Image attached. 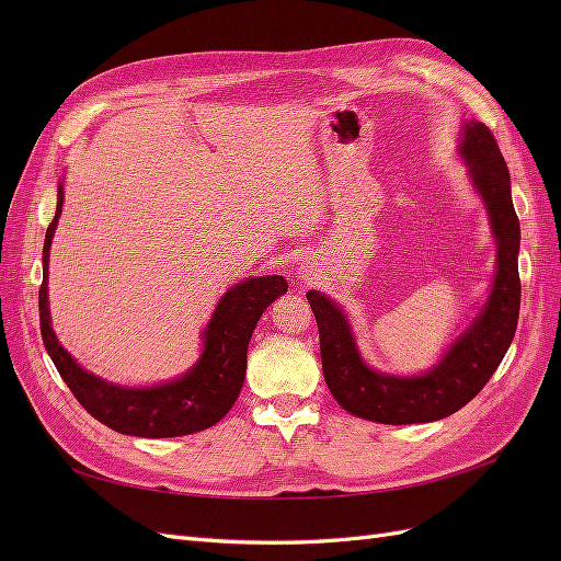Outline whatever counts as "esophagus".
Returning <instances> with one entry per match:
<instances>
[{"label":"esophagus","mask_w":561,"mask_h":561,"mask_svg":"<svg viewBox=\"0 0 561 561\" xmlns=\"http://www.w3.org/2000/svg\"><path fill=\"white\" fill-rule=\"evenodd\" d=\"M297 278H299V283H311V280L316 278V268H313V264H309V262H307V264H301V266H299V276H297Z\"/></svg>","instance_id":"34e87169"}]
</instances>
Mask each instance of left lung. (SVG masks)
<instances>
[{
  "label": "left lung",
  "mask_w": 561,
  "mask_h": 561,
  "mask_svg": "<svg viewBox=\"0 0 561 561\" xmlns=\"http://www.w3.org/2000/svg\"><path fill=\"white\" fill-rule=\"evenodd\" d=\"M461 135V157L486 206L499 260L486 304L445 358L421 377H393L369 369L355 348L344 311L316 290L307 295L318 322L322 375L334 400L353 416L390 426L445 419L480 393L513 344L522 290L519 219L511 196V173L484 124L466 122Z\"/></svg>",
  "instance_id": "8db88e82"
}]
</instances>
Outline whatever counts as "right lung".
<instances>
[{
  "label": "right lung",
  "instance_id": "right-lung-1",
  "mask_svg": "<svg viewBox=\"0 0 561 561\" xmlns=\"http://www.w3.org/2000/svg\"><path fill=\"white\" fill-rule=\"evenodd\" d=\"M62 184L58 186V208L44 239V280L39 287V328L46 353L60 371L72 396L93 419L107 428L135 437H178L206 431L222 419L239 398L248 344L260 316L268 304L287 293L283 276L248 278L219 299L203 332V353L184 377L151 388H124L93 377L81 369L50 330L48 316V248L54 241L62 210Z\"/></svg>",
  "mask_w": 561,
  "mask_h": 561
}]
</instances>
